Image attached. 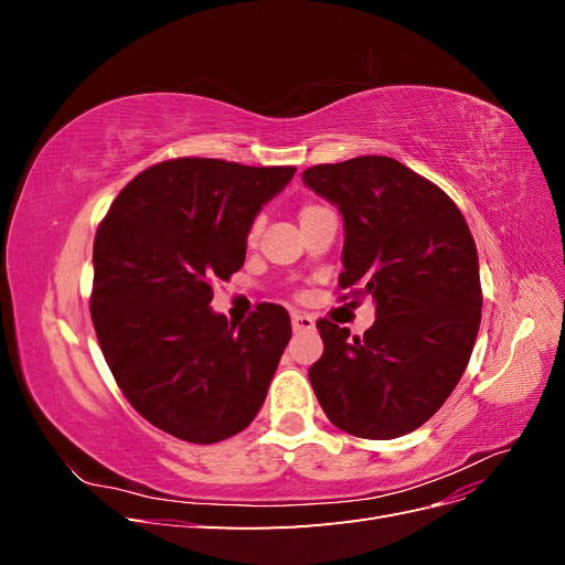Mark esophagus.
Wrapping results in <instances>:
<instances>
[{
    "instance_id": "34e87169",
    "label": "esophagus",
    "mask_w": 565,
    "mask_h": 565,
    "mask_svg": "<svg viewBox=\"0 0 565 565\" xmlns=\"http://www.w3.org/2000/svg\"><path fill=\"white\" fill-rule=\"evenodd\" d=\"M316 328V320L309 313H292V330L295 332H309Z\"/></svg>"
}]
</instances>
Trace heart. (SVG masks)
<instances>
[{
	"label": "heart",
	"instance_id": "obj_1",
	"mask_svg": "<svg viewBox=\"0 0 565 565\" xmlns=\"http://www.w3.org/2000/svg\"><path fill=\"white\" fill-rule=\"evenodd\" d=\"M320 210V204H316V202H303L301 207H299V218L303 221V218H309L313 212H318ZM259 233H262V216H256V218H252V224H249V228H247V245H254L256 243V237H259Z\"/></svg>",
	"mask_w": 565,
	"mask_h": 565
}]
</instances>
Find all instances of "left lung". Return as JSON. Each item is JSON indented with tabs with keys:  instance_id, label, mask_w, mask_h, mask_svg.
I'll list each match as a JSON object with an SVG mask.
<instances>
[{
	"instance_id": "left-lung-1",
	"label": "left lung",
	"mask_w": 565,
	"mask_h": 565,
	"mask_svg": "<svg viewBox=\"0 0 565 565\" xmlns=\"http://www.w3.org/2000/svg\"><path fill=\"white\" fill-rule=\"evenodd\" d=\"M301 179L344 216L341 299L377 303L363 337L316 322L324 347L309 370L316 398L351 436H405L448 401L476 344L483 292L471 231L436 183L393 158L316 164Z\"/></svg>"
}]
</instances>
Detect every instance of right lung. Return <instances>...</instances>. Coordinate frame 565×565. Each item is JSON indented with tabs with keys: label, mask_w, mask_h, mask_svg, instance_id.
I'll return each instance as SVG.
<instances>
[{
	"label": "right lung",
	"mask_w": 565,
	"mask_h": 565,
	"mask_svg": "<svg viewBox=\"0 0 565 565\" xmlns=\"http://www.w3.org/2000/svg\"><path fill=\"white\" fill-rule=\"evenodd\" d=\"M295 167L174 158L131 179L94 237L92 320L125 398L164 434L207 443L252 424L292 337L278 303L243 324L210 309L245 264L247 228Z\"/></svg>",
	"instance_id": "1"
}]
</instances>
